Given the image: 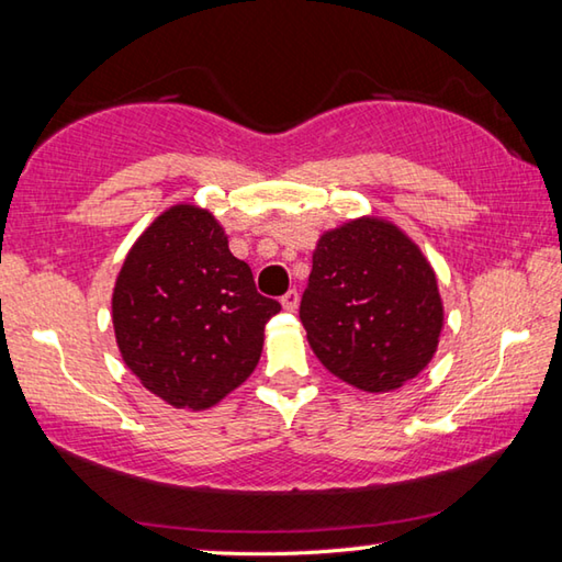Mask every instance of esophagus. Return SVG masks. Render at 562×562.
Here are the masks:
<instances>
[{
	"label": "esophagus",
	"mask_w": 562,
	"mask_h": 562,
	"mask_svg": "<svg viewBox=\"0 0 562 562\" xmlns=\"http://www.w3.org/2000/svg\"><path fill=\"white\" fill-rule=\"evenodd\" d=\"M282 307L288 310V312H294L297 310V304H300V294H297V290H290L288 294H282Z\"/></svg>",
	"instance_id": "esophagus-1"
}]
</instances>
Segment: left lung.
Returning a JSON list of instances; mask_svg holds the SVG:
<instances>
[{"mask_svg": "<svg viewBox=\"0 0 562 562\" xmlns=\"http://www.w3.org/2000/svg\"><path fill=\"white\" fill-rule=\"evenodd\" d=\"M300 319L317 359L369 394L394 392L439 347L436 272L402 227L364 215L319 235Z\"/></svg>", "mask_w": 562, "mask_h": 562, "instance_id": "8db88e82", "label": "left lung"}]
</instances>
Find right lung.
Masks as SVG:
<instances>
[{
	"instance_id": "right-lung-1",
	"label": "right lung",
	"mask_w": 562,
	"mask_h": 562,
	"mask_svg": "<svg viewBox=\"0 0 562 562\" xmlns=\"http://www.w3.org/2000/svg\"><path fill=\"white\" fill-rule=\"evenodd\" d=\"M280 302L255 290L215 215L170 205L126 255L113 284L116 345L138 382L176 408H211L255 372Z\"/></svg>"
}]
</instances>
